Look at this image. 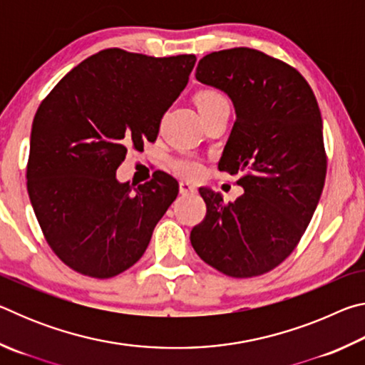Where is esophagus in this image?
I'll use <instances>...</instances> for the list:
<instances>
[{
  "label": "esophagus",
  "mask_w": 365,
  "mask_h": 365,
  "mask_svg": "<svg viewBox=\"0 0 365 365\" xmlns=\"http://www.w3.org/2000/svg\"><path fill=\"white\" fill-rule=\"evenodd\" d=\"M178 188H180V193L182 195H191V193H195V191H196L195 185L187 182V180H182L180 185H178Z\"/></svg>",
  "instance_id": "obj_1"
}]
</instances>
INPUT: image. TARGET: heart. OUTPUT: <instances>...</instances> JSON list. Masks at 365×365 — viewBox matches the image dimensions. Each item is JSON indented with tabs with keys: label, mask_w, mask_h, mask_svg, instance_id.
<instances>
[{
	"label": "heart",
	"mask_w": 365,
	"mask_h": 365,
	"mask_svg": "<svg viewBox=\"0 0 365 365\" xmlns=\"http://www.w3.org/2000/svg\"><path fill=\"white\" fill-rule=\"evenodd\" d=\"M224 103H227L225 98L214 90L201 91V93L196 96V104L197 108H200V113L212 109ZM170 169L174 170V174L183 178H196L202 174V170H205V168H202V160L193 156V154H182V156L174 158L170 160Z\"/></svg>",
	"instance_id": "b5f03b06"
}]
</instances>
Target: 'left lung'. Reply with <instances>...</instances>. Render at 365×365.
<instances>
[{"instance_id": "obj_1", "label": "left lung", "mask_w": 365, "mask_h": 365, "mask_svg": "<svg viewBox=\"0 0 365 365\" xmlns=\"http://www.w3.org/2000/svg\"><path fill=\"white\" fill-rule=\"evenodd\" d=\"M197 82L230 98L237 113L219 170L245 193L224 202L200 188L207 212L190 233L202 261L235 279L275 269L311 222L327 175L322 117L306 78L257 49L232 48L197 63Z\"/></svg>"}]
</instances>
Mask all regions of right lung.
Segmentation results:
<instances>
[{
  "label": "right lung",
  "instance_id": "add662e5",
  "mask_svg": "<svg viewBox=\"0 0 365 365\" xmlns=\"http://www.w3.org/2000/svg\"><path fill=\"white\" fill-rule=\"evenodd\" d=\"M195 54L153 58L109 48L61 78L34 117L27 190L61 261L110 279L138 261L178 182L156 170L137 188L115 170L128 148L143 150L188 83Z\"/></svg>",
  "mask_w": 365,
  "mask_h": 365
}]
</instances>
